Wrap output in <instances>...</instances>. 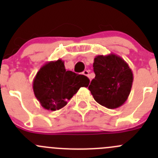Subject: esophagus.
Wrapping results in <instances>:
<instances>
[{
	"instance_id": "obj_1",
	"label": "esophagus",
	"mask_w": 158,
	"mask_h": 158,
	"mask_svg": "<svg viewBox=\"0 0 158 158\" xmlns=\"http://www.w3.org/2000/svg\"><path fill=\"white\" fill-rule=\"evenodd\" d=\"M82 74L83 75H85V76H88L89 77V70H84L83 71V73H82Z\"/></svg>"
}]
</instances>
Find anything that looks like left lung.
Instances as JSON below:
<instances>
[{
	"label": "left lung",
	"instance_id": "obj_1",
	"mask_svg": "<svg viewBox=\"0 0 158 158\" xmlns=\"http://www.w3.org/2000/svg\"><path fill=\"white\" fill-rule=\"evenodd\" d=\"M95 79L89 86L94 99L108 109L122 106L128 99L133 82L128 64L115 54L98 55L94 59Z\"/></svg>",
	"mask_w": 158,
	"mask_h": 158
}]
</instances>
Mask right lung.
<instances>
[{
    "mask_svg": "<svg viewBox=\"0 0 158 158\" xmlns=\"http://www.w3.org/2000/svg\"><path fill=\"white\" fill-rule=\"evenodd\" d=\"M89 79L84 75L66 71L61 60L47 63L40 69L33 82L34 95L42 107L56 111L64 107L81 87H87Z\"/></svg>",
    "mask_w": 158,
    "mask_h": 158,
    "instance_id": "1",
    "label": "right lung"
}]
</instances>
